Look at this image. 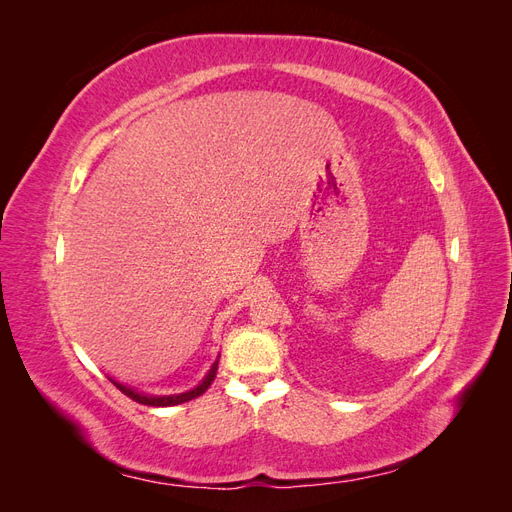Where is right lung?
Returning a JSON list of instances; mask_svg holds the SVG:
<instances>
[{
  "mask_svg": "<svg viewBox=\"0 0 512 512\" xmlns=\"http://www.w3.org/2000/svg\"><path fill=\"white\" fill-rule=\"evenodd\" d=\"M215 371H218V361L213 363V367H211V371L209 374L205 376V380L200 382L196 389H192V391H188V393H181V395H164V397H153V395H143V393H136V391H132V389H128V386H123V384H119V382H113L117 389L123 393V395H128L130 399H134V401H138V404H143V406H156V408H166V406H177V404H185V401H190V399H194V397H200L203 395L209 386H211V382L215 380Z\"/></svg>",
  "mask_w": 512,
  "mask_h": 512,
  "instance_id": "obj_1",
  "label": "right lung"
}]
</instances>
